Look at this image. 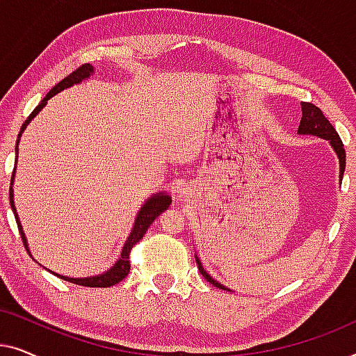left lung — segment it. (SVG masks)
<instances>
[{
  "instance_id": "left-lung-1",
  "label": "left lung",
  "mask_w": 356,
  "mask_h": 356,
  "mask_svg": "<svg viewBox=\"0 0 356 356\" xmlns=\"http://www.w3.org/2000/svg\"><path fill=\"white\" fill-rule=\"evenodd\" d=\"M301 110H303V116H301L298 133L300 134H314V136H319V138L329 140L330 145H332L334 150L339 155L340 179H342L343 170H345V149H343L342 139L339 138L337 131H335L334 126L330 124V121L325 118L323 111H321V108H318V106H316V105L309 104V102H301ZM196 261H197L199 272H201L202 277L209 282V284H212L213 286H217V289L227 290L225 286L218 284L217 280H213L212 277L209 275L206 270H204V267L201 264V261L197 259V256H196Z\"/></svg>"
}]
</instances>
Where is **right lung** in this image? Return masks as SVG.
Returning <instances> with one entry per match:
<instances>
[{"mask_svg":"<svg viewBox=\"0 0 356 356\" xmlns=\"http://www.w3.org/2000/svg\"><path fill=\"white\" fill-rule=\"evenodd\" d=\"M92 72H94V66H90L89 63H86V65L79 66L76 71H72L70 76H66L65 79L58 82V84L53 87V89L45 95V99H43L40 104L35 106V110H33L32 113L29 115V118L24 121V124H22V128H21V133H19L17 138H21L22 131L27 128V124L31 123V120H33V116H35L38 111H40L43 106L47 105V102L50 100L53 95L58 94V92H61L63 89H67V87H71V86H74V84H79L81 81L87 79V77L92 74ZM17 144H19V139H17ZM17 144H16V152H17ZM13 178H11V184H13ZM9 202H11V209H13V212H14V217H16L17 228H19V233H21L24 246H27L26 235H24L21 222H19V217H17V213H16V207H14L13 188H9ZM170 204H172V197L167 196V194L160 193V194H155L154 197H150L149 201L144 204V207H140V212H139L138 218H136L134 228H133V232H131L128 241H126V245L123 248V252H121V257L118 259V262H116V264L111 267L110 270L105 272V274H100V275H95V277H87V279H71V277H63L60 274H55V275L60 277V279H63V280L71 282V284L82 285V286H95V289H97V286H100V289H106V286L116 285V284H118V282L123 280L124 277L129 274V269H131L129 252H131V250H133V246L136 245V243H139V240H143V236L145 235V232H147V228L152 225V222L160 216V213L167 211V209L170 207Z\"/></svg>","mask_w":356,"mask_h":356,"instance_id":"1","label":"right lung"}]
</instances>
